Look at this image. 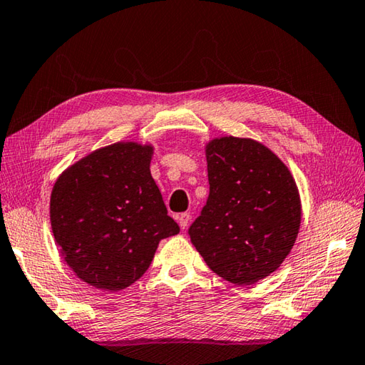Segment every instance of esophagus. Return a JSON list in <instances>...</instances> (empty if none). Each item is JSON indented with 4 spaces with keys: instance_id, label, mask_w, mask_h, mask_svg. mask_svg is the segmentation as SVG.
I'll return each instance as SVG.
<instances>
[{
    "instance_id": "obj_1",
    "label": "esophagus",
    "mask_w": 365,
    "mask_h": 365,
    "mask_svg": "<svg viewBox=\"0 0 365 365\" xmlns=\"http://www.w3.org/2000/svg\"><path fill=\"white\" fill-rule=\"evenodd\" d=\"M178 222H180L182 230L187 229V225L190 222V215H189V212H181V215L178 216Z\"/></svg>"
}]
</instances>
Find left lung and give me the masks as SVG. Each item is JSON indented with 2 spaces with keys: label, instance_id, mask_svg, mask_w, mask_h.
Listing matches in <instances>:
<instances>
[{
  "label": "left lung",
  "instance_id": "8db88e82",
  "mask_svg": "<svg viewBox=\"0 0 365 365\" xmlns=\"http://www.w3.org/2000/svg\"><path fill=\"white\" fill-rule=\"evenodd\" d=\"M210 195L189 237L206 265L233 284H254L277 270L300 227V198L286 165L252 140L206 146Z\"/></svg>",
  "mask_w": 365,
  "mask_h": 365
}]
</instances>
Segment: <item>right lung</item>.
<instances>
[{"label":"right lung","instance_id":"right-lung-1","mask_svg":"<svg viewBox=\"0 0 365 365\" xmlns=\"http://www.w3.org/2000/svg\"><path fill=\"white\" fill-rule=\"evenodd\" d=\"M153 148L118 143L74 163L53 185L51 225L87 284L120 291L140 279L160 240L180 232L150 176Z\"/></svg>","mask_w":365,"mask_h":365}]
</instances>
